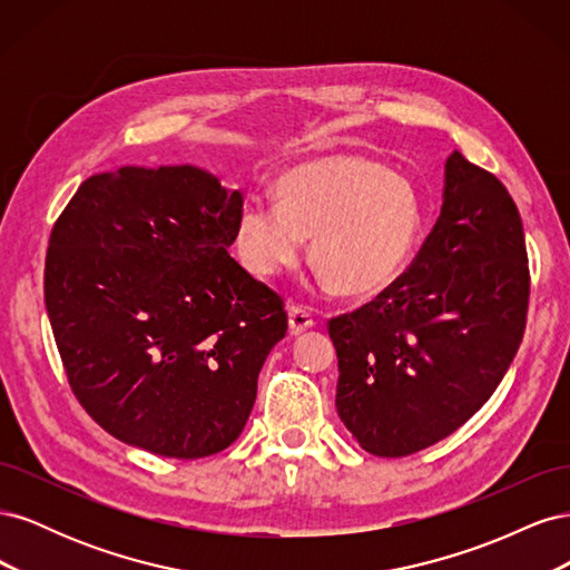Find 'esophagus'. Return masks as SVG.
<instances>
[{"label":"esophagus","mask_w":570,"mask_h":570,"mask_svg":"<svg viewBox=\"0 0 570 570\" xmlns=\"http://www.w3.org/2000/svg\"><path fill=\"white\" fill-rule=\"evenodd\" d=\"M289 333L292 335H302L308 327H314V316L306 312L304 306H289Z\"/></svg>","instance_id":"34e87169"}]
</instances>
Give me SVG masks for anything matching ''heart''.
<instances>
[{
	"instance_id": "1",
	"label": "heart",
	"mask_w": 570,
	"mask_h": 570,
	"mask_svg": "<svg viewBox=\"0 0 570 570\" xmlns=\"http://www.w3.org/2000/svg\"><path fill=\"white\" fill-rule=\"evenodd\" d=\"M275 195L278 202L247 199L235 226L239 258L262 278L299 264L304 237H314L312 258L323 278L340 295L366 297L402 273L416 245V189L358 154L292 168Z\"/></svg>"
}]
</instances>
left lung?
I'll list each match as a JSON object with an SVG mask.
<instances>
[{"label": "left lung", "instance_id": "1", "mask_svg": "<svg viewBox=\"0 0 570 570\" xmlns=\"http://www.w3.org/2000/svg\"><path fill=\"white\" fill-rule=\"evenodd\" d=\"M528 299L519 206L502 180L454 151L440 218L411 266L368 304L327 321L342 423L387 459L452 435L502 383Z\"/></svg>", "mask_w": 570, "mask_h": 570}]
</instances>
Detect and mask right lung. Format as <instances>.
Listing matches in <instances>:
<instances>
[{
  "instance_id": "right-lung-1",
  "label": "right lung",
  "mask_w": 570,
  "mask_h": 570,
  "mask_svg": "<svg viewBox=\"0 0 570 570\" xmlns=\"http://www.w3.org/2000/svg\"><path fill=\"white\" fill-rule=\"evenodd\" d=\"M243 204L195 166H124L85 180L51 228V333L76 400L116 440L202 459L243 433L287 333L283 297L228 254Z\"/></svg>"
}]
</instances>
